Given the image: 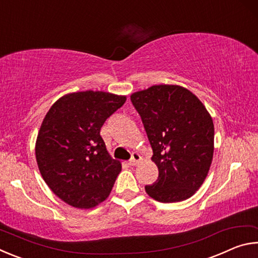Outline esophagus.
Masks as SVG:
<instances>
[{
  "mask_svg": "<svg viewBox=\"0 0 258 258\" xmlns=\"http://www.w3.org/2000/svg\"><path fill=\"white\" fill-rule=\"evenodd\" d=\"M141 160H142V157L140 156L138 152H133L132 158L130 159V165L131 166H137Z\"/></svg>",
  "mask_w": 258,
  "mask_h": 258,
  "instance_id": "esophagus-1",
  "label": "esophagus"
}]
</instances>
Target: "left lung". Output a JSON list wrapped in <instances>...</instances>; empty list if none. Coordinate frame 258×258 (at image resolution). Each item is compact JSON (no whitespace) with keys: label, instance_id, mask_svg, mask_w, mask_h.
I'll use <instances>...</instances> for the list:
<instances>
[{"label":"left lung","instance_id":"left-lung-1","mask_svg":"<svg viewBox=\"0 0 258 258\" xmlns=\"http://www.w3.org/2000/svg\"><path fill=\"white\" fill-rule=\"evenodd\" d=\"M131 101L141 116L159 175L146 192L160 203H177L196 194L214 154V124L206 107L180 85L138 91Z\"/></svg>","mask_w":258,"mask_h":258}]
</instances>
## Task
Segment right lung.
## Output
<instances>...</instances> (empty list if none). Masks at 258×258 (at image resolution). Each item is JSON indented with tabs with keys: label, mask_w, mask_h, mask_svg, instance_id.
Masks as SVG:
<instances>
[{
	"label": "right lung",
	"mask_w": 258,
	"mask_h": 258,
	"mask_svg": "<svg viewBox=\"0 0 258 258\" xmlns=\"http://www.w3.org/2000/svg\"><path fill=\"white\" fill-rule=\"evenodd\" d=\"M126 95L103 91L68 93L52 104L38 131L35 155L51 191L71 206L93 208L108 198L121 171L100 135Z\"/></svg>",
	"instance_id": "1"
}]
</instances>
